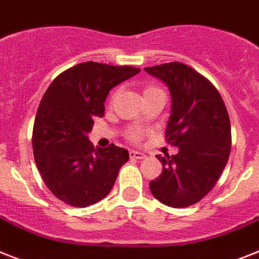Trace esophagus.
Wrapping results in <instances>:
<instances>
[{"mask_svg": "<svg viewBox=\"0 0 259 259\" xmlns=\"http://www.w3.org/2000/svg\"><path fill=\"white\" fill-rule=\"evenodd\" d=\"M130 156H131L132 159H145L147 156L144 155L143 152H139V151H130Z\"/></svg>", "mask_w": 259, "mask_h": 259, "instance_id": "34e87169", "label": "esophagus"}]
</instances>
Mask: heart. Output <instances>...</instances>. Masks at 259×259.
Returning <instances> with one entry per match:
<instances>
[{
    "mask_svg": "<svg viewBox=\"0 0 259 259\" xmlns=\"http://www.w3.org/2000/svg\"><path fill=\"white\" fill-rule=\"evenodd\" d=\"M155 90H160V89H157V87H155V86L145 87V89H144V95H145V94L151 93V91H155ZM115 98H116V93H114V94H112V95H111V102H114ZM143 135H144V134H143V132L140 131V130H138V128H132V130H130V131L127 132V135H125V136H127V139H128V140H130V142L138 143L139 140H140V139L143 138Z\"/></svg>",
    "mask_w": 259,
    "mask_h": 259,
    "instance_id": "b5f03b06",
    "label": "heart"
}]
</instances>
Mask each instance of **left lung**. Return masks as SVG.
Returning a JSON list of instances; mask_svg holds the SVG:
<instances>
[{
  "instance_id": "8db88e82",
  "label": "left lung",
  "mask_w": 259,
  "mask_h": 259,
  "mask_svg": "<svg viewBox=\"0 0 259 259\" xmlns=\"http://www.w3.org/2000/svg\"><path fill=\"white\" fill-rule=\"evenodd\" d=\"M169 87L172 112L165 131L177 155H157L163 172L149 183L159 201L172 208L196 204L214 188L229 160L230 119L214 84L181 62L145 67Z\"/></svg>"
}]
</instances>
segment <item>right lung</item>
I'll list each match as a JSON object with an SVG mask.
<instances>
[{
    "instance_id": "1",
    "label": "right lung",
    "mask_w": 259,
    "mask_h": 259,
    "mask_svg": "<svg viewBox=\"0 0 259 259\" xmlns=\"http://www.w3.org/2000/svg\"><path fill=\"white\" fill-rule=\"evenodd\" d=\"M140 72L132 66L84 62L67 68L46 90L33 127V152L46 187L61 201L84 208L110 193L128 151L95 148L89 140L95 117L104 115L112 87Z\"/></svg>"
}]
</instances>
